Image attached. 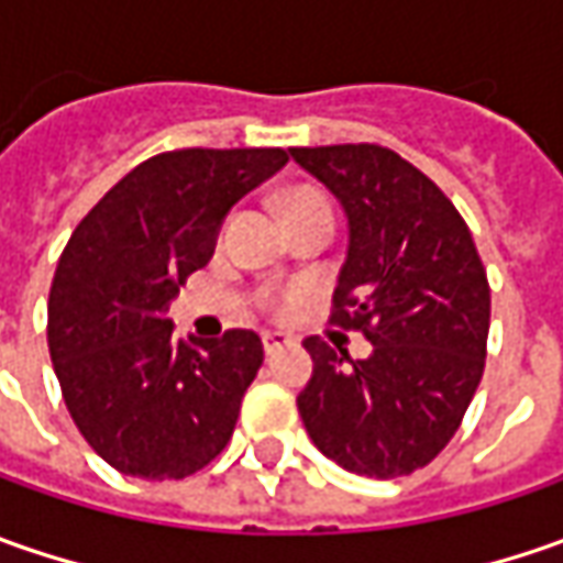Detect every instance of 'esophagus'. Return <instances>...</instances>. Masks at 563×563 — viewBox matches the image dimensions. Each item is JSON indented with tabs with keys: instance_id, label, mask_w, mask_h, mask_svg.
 I'll list each match as a JSON object with an SVG mask.
<instances>
[{
	"instance_id": "obj_1",
	"label": "esophagus",
	"mask_w": 563,
	"mask_h": 563,
	"mask_svg": "<svg viewBox=\"0 0 563 563\" xmlns=\"http://www.w3.org/2000/svg\"><path fill=\"white\" fill-rule=\"evenodd\" d=\"M294 338L285 335V332H263V347H266V354H278L282 347H288Z\"/></svg>"
}]
</instances>
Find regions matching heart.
<instances>
[{"label": "heart", "instance_id": "obj_1", "mask_svg": "<svg viewBox=\"0 0 563 563\" xmlns=\"http://www.w3.org/2000/svg\"><path fill=\"white\" fill-rule=\"evenodd\" d=\"M285 209H288V216H297V212H329L332 216L329 200L322 194H316V190H294L291 197L285 200ZM285 303H291V294L269 297V307H285Z\"/></svg>", "mask_w": 563, "mask_h": 563}]
</instances>
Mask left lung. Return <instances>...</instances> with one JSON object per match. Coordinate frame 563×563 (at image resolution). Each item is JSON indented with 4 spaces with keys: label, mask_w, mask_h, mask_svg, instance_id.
Masks as SVG:
<instances>
[{
    "label": "left lung",
    "mask_w": 563,
    "mask_h": 563,
    "mask_svg": "<svg viewBox=\"0 0 563 563\" xmlns=\"http://www.w3.org/2000/svg\"><path fill=\"white\" fill-rule=\"evenodd\" d=\"M288 153L347 219L332 322L373 341L366 360L303 341L313 376L297 395L300 420L338 466L398 479L451 442L483 378V260L454 203L398 153L376 143Z\"/></svg>",
    "instance_id": "8db88e82"
}]
</instances>
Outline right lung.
Here are the masks:
<instances>
[{
  "instance_id": "1",
  "label": "right lung",
  "mask_w": 563,
  "mask_h": 563,
  "mask_svg": "<svg viewBox=\"0 0 563 563\" xmlns=\"http://www.w3.org/2000/svg\"><path fill=\"white\" fill-rule=\"evenodd\" d=\"M285 150H175L141 163L75 228L49 288V357L68 413L124 476L185 479L234 432L263 366L247 329L172 335L168 307L203 269L231 206Z\"/></svg>"
}]
</instances>
